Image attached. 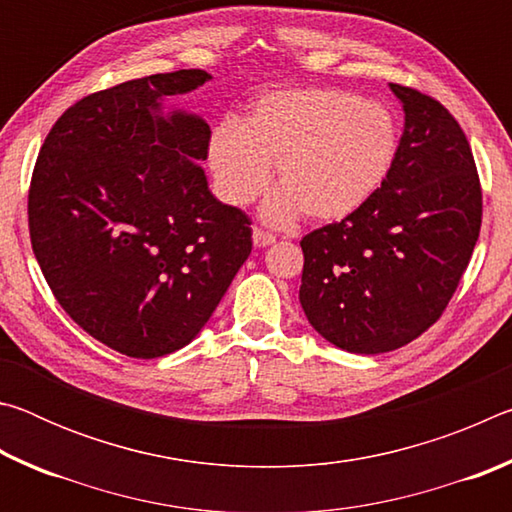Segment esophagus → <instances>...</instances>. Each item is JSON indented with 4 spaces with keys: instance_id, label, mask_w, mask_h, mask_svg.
<instances>
[{
    "instance_id": "34e87169",
    "label": "esophagus",
    "mask_w": 512,
    "mask_h": 512,
    "mask_svg": "<svg viewBox=\"0 0 512 512\" xmlns=\"http://www.w3.org/2000/svg\"><path fill=\"white\" fill-rule=\"evenodd\" d=\"M253 244L257 248H266V246L275 244V237L268 235V232H264L262 228H253Z\"/></svg>"
}]
</instances>
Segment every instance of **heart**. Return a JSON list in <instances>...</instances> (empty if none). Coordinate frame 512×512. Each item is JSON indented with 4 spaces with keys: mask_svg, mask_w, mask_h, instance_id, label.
I'll list each match as a JSON object with an SVG mask.
<instances>
[{
    "mask_svg": "<svg viewBox=\"0 0 512 512\" xmlns=\"http://www.w3.org/2000/svg\"><path fill=\"white\" fill-rule=\"evenodd\" d=\"M397 153L393 115L350 92L298 88L268 92L244 124L223 119L207 144V164L221 196L248 205L275 178L262 216L282 225L302 212L329 223L357 212L384 185Z\"/></svg>",
    "mask_w": 512,
    "mask_h": 512,
    "instance_id": "obj_1",
    "label": "heart"
}]
</instances>
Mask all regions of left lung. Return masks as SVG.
Masks as SVG:
<instances>
[{"label": "left lung", "mask_w": 512, "mask_h": 512, "mask_svg": "<svg viewBox=\"0 0 512 512\" xmlns=\"http://www.w3.org/2000/svg\"><path fill=\"white\" fill-rule=\"evenodd\" d=\"M404 133L395 162L357 212L302 237L300 305L336 348L379 354L436 323L481 230L470 142L436 99L391 83Z\"/></svg>", "instance_id": "1"}]
</instances>
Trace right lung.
Returning <instances> with one entry per match:
<instances>
[{
	"instance_id": "right-lung-1",
	"label": "right lung",
	"mask_w": 512,
	"mask_h": 512,
	"mask_svg": "<svg viewBox=\"0 0 512 512\" xmlns=\"http://www.w3.org/2000/svg\"><path fill=\"white\" fill-rule=\"evenodd\" d=\"M212 76L178 69L94 92L51 128L29 189L31 246L58 305L126 357L185 348L253 250L250 219L216 201L210 126L162 101Z\"/></svg>"
}]
</instances>
